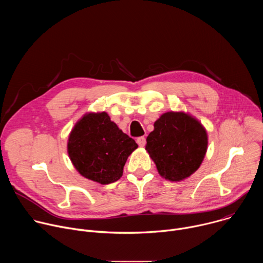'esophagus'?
<instances>
[{
    "label": "esophagus",
    "mask_w": 263,
    "mask_h": 263,
    "mask_svg": "<svg viewBox=\"0 0 263 263\" xmlns=\"http://www.w3.org/2000/svg\"><path fill=\"white\" fill-rule=\"evenodd\" d=\"M136 141H137V143H138L139 146H144V145H145V138H144L143 136L138 137Z\"/></svg>",
    "instance_id": "esophagus-1"
}]
</instances>
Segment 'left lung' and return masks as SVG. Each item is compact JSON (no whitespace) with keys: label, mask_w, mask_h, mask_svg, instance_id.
Instances as JSON below:
<instances>
[{"label":"left lung","mask_w":263,"mask_h":263,"mask_svg":"<svg viewBox=\"0 0 263 263\" xmlns=\"http://www.w3.org/2000/svg\"><path fill=\"white\" fill-rule=\"evenodd\" d=\"M206 129L185 112H165L146 137L145 149L159 175L173 182L192 176L207 152Z\"/></svg>","instance_id":"1"}]
</instances>
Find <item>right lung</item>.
I'll use <instances>...</instances> for the list:
<instances>
[{"label": "right lung", "instance_id": "1", "mask_svg": "<svg viewBox=\"0 0 263 263\" xmlns=\"http://www.w3.org/2000/svg\"><path fill=\"white\" fill-rule=\"evenodd\" d=\"M137 147L135 140L111 122L106 112H90L72 128L67 153L80 175L109 184L123 176L128 157Z\"/></svg>", "mask_w": 263, "mask_h": 263}]
</instances>
